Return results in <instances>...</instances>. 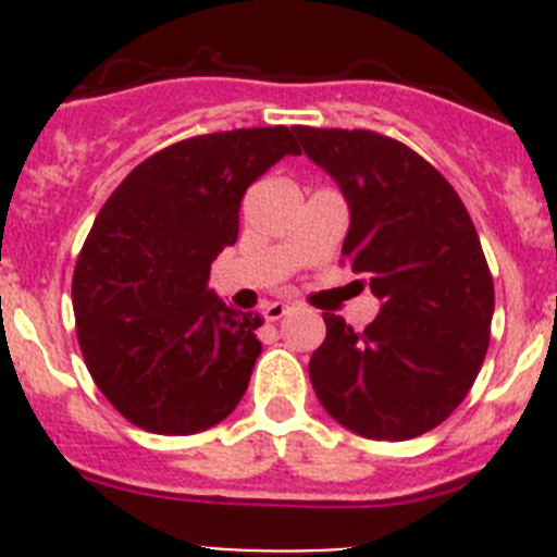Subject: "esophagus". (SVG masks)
<instances>
[{
	"label": "esophagus",
	"mask_w": 557,
	"mask_h": 557,
	"mask_svg": "<svg viewBox=\"0 0 557 557\" xmlns=\"http://www.w3.org/2000/svg\"><path fill=\"white\" fill-rule=\"evenodd\" d=\"M289 304H284V301H273V304H268V307H264V321H270V323H275V321H282V318H287L289 314Z\"/></svg>",
	"instance_id": "1"
}]
</instances>
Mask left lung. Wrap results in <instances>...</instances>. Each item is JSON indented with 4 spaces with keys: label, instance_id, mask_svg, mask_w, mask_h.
Segmentation results:
<instances>
[{
    "label": "left lung",
    "instance_id": "1",
    "mask_svg": "<svg viewBox=\"0 0 557 557\" xmlns=\"http://www.w3.org/2000/svg\"><path fill=\"white\" fill-rule=\"evenodd\" d=\"M295 136L337 181L351 211L343 262L382 301L366 332L323 312L314 396L371 441L424 435L457 410L488 351L494 278L474 223L449 181L391 136L304 125Z\"/></svg>",
    "mask_w": 557,
    "mask_h": 557
}]
</instances>
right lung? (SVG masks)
I'll use <instances>...</instances> for the list:
<instances>
[{"label": "right lung", "instance_id": "add662e5", "mask_svg": "<svg viewBox=\"0 0 557 557\" xmlns=\"http://www.w3.org/2000/svg\"><path fill=\"white\" fill-rule=\"evenodd\" d=\"M301 147L293 131L239 127L152 152L113 189L75 264L77 343L122 416L156 435L220 424L245 396L262 318L209 289L259 175Z\"/></svg>", "mask_w": 557, "mask_h": 557}]
</instances>
